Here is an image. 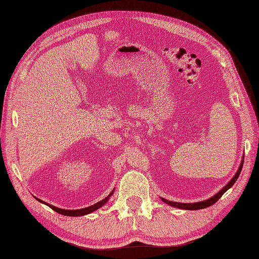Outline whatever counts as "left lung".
I'll list each match as a JSON object with an SVG mask.
<instances>
[{
	"mask_svg": "<svg viewBox=\"0 0 259 259\" xmlns=\"http://www.w3.org/2000/svg\"><path fill=\"white\" fill-rule=\"evenodd\" d=\"M243 163H244V160H242V163H241V166L240 168H238V170L236 171L235 176L232 178V180L229 182V184L227 185V186H224L220 191L217 195H214L213 197H211L210 199H208V200H204V201H200V202H195V203H182V202H175V201H169L167 200V199H164L162 198V200L167 203L169 205H171V207H175V208H180V209H184V210H198V209H204V208H208L210 207V205L214 204L219 199H220L222 197V195L227 191L228 189H230L233 185L235 184L236 180L238 178V176H240L241 174V170H242V167H243Z\"/></svg>",
	"mask_w": 259,
	"mask_h": 259,
	"instance_id": "1",
	"label": "left lung"
}]
</instances>
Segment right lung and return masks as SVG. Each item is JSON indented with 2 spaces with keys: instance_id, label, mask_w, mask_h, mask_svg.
<instances>
[{
  "instance_id": "add662e5",
  "label": "right lung",
  "mask_w": 259,
  "mask_h": 259,
  "mask_svg": "<svg viewBox=\"0 0 259 259\" xmlns=\"http://www.w3.org/2000/svg\"><path fill=\"white\" fill-rule=\"evenodd\" d=\"M112 193H114V190L111 191V193L109 194V196H107V197H106L105 199H103V200H101L99 202H97V203H95V204H93V205H90V207H88V208L77 209V210H64V209H60V208L55 207V205H51V204H49V203L44 202L42 200H40V199H38V198H36V199H37L38 201H40V202H42V203H45V204H47L48 207H50L52 210H55L56 212H58V213L63 214V215H69V217H78V215L89 214V213H91V212L97 210L98 208H101L102 205H104L106 202H107V200L109 199V197L112 195Z\"/></svg>"
}]
</instances>
